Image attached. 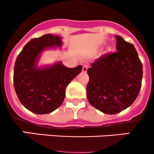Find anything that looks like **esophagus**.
Returning <instances> with one entry per match:
<instances>
[{
	"mask_svg": "<svg viewBox=\"0 0 154 154\" xmlns=\"http://www.w3.org/2000/svg\"><path fill=\"white\" fill-rule=\"evenodd\" d=\"M88 65H84L83 67V69H82V71H83V72H85L86 73L87 71V70H88Z\"/></svg>",
	"mask_w": 154,
	"mask_h": 154,
	"instance_id": "obj_1",
	"label": "esophagus"
}]
</instances>
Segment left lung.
<instances>
[{"mask_svg":"<svg viewBox=\"0 0 154 154\" xmlns=\"http://www.w3.org/2000/svg\"><path fill=\"white\" fill-rule=\"evenodd\" d=\"M116 38L117 52L97 59L87 71L88 102L109 115L123 111L135 101L143 74L142 64L133 45L119 35Z\"/></svg>","mask_w":154,"mask_h":154,"instance_id":"obj_1","label":"left lung"}]
</instances>
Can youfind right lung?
Segmentation results:
<instances>
[{"instance_id":"obj_1","label":"right lung","mask_w":154,"mask_h":154,"mask_svg":"<svg viewBox=\"0 0 154 154\" xmlns=\"http://www.w3.org/2000/svg\"><path fill=\"white\" fill-rule=\"evenodd\" d=\"M62 46L61 37L45 34L31 39L16 59L13 75L15 92L21 104L35 114H48L61 106L66 87L82 71V66L67 68L62 62L38 66L43 51Z\"/></svg>"}]
</instances>
